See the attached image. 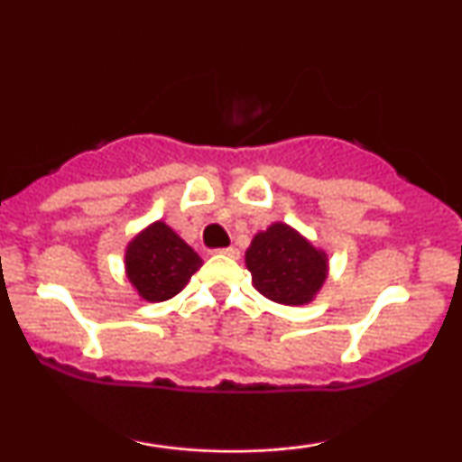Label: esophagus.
<instances>
[{
	"mask_svg": "<svg viewBox=\"0 0 462 462\" xmlns=\"http://www.w3.org/2000/svg\"><path fill=\"white\" fill-rule=\"evenodd\" d=\"M219 254H224V256H227V258H238L236 247H224V249H219Z\"/></svg>",
	"mask_w": 462,
	"mask_h": 462,
	"instance_id": "obj_1",
	"label": "esophagus"
}]
</instances>
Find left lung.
I'll return each instance as SVG.
<instances>
[{
    "label": "left lung",
    "mask_w": 462,
    "mask_h": 462,
    "mask_svg": "<svg viewBox=\"0 0 462 462\" xmlns=\"http://www.w3.org/2000/svg\"><path fill=\"white\" fill-rule=\"evenodd\" d=\"M245 267L258 293L275 304L304 306L319 295L330 273L321 247L282 221L258 232L245 252Z\"/></svg>",
    "instance_id": "obj_1"
}]
</instances>
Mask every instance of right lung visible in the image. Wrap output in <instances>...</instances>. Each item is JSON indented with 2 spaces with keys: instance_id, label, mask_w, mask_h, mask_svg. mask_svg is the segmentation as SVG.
<instances>
[{
  "instance_id": "right-lung-1",
  "label": "right lung",
  "mask_w": 462,
  "mask_h": 462,
  "mask_svg": "<svg viewBox=\"0 0 462 462\" xmlns=\"http://www.w3.org/2000/svg\"><path fill=\"white\" fill-rule=\"evenodd\" d=\"M199 267L198 252L164 221L136 232L124 252L125 278L136 295L152 304L176 298Z\"/></svg>"
}]
</instances>
